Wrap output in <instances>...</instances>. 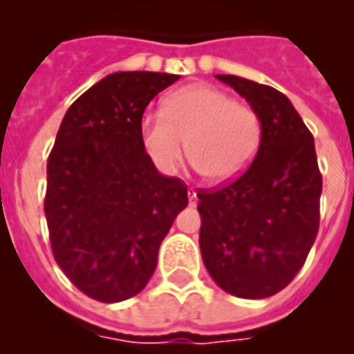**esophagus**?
I'll list each match as a JSON object with an SVG mask.
<instances>
[{
  "mask_svg": "<svg viewBox=\"0 0 354 354\" xmlns=\"http://www.w3.org/2000/svg\"><path fill=\"white\" fill-rule=\"evenodd\" d=\"M187 196H189V205H196V204H198V198H196V191H194L193 187H189Z\"/></svg>",
  "mask_w": 354,
  "mask_h": 354,
  "instance_id": "1",
  "label": "esophagus"
}]
</instances>
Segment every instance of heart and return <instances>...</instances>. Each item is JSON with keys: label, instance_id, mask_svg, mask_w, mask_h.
I'll list each match as a JSON object with an SVG mask.
<instances>
[{"label": "heart", "instance_id": "1", "mask_svg": "<svg viewBox=\"0 0 354 354\" xmlns=\"http://www.w3.org/2000/svg\"><path fill=\"white\" fill-rule=\"evenodd\" d=\"M139 141L163 174L176 172L187 149L200 174L226 183L252 163L261 143V122L252 108L235 102L226 91L189 84L169 93L161 112L145 113Z\"/></svg>", "mask_w": 354, "mask_h": 354}]
</instances>
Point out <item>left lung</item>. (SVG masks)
<instances>
[{
  "label": "left lung",
  "instance_id": "1",
  "mask_svg": "<svg viewBox=\"0 0 354 354\" xmlns=\"http://www.w3.org/2000/svg\"><path fill=\"white\" fill-rule=\"evenodd\" d=\"M257 113L261 143L239 180L200 191V252L227 294L270 297L301 270L319 226L322 174L313 133L290 99L270 86L216 75Z\"/></svg>",
  "mask_w": 354,
  "mask_h": 354
}]
</instances>
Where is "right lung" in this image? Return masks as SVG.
<instances>
[{
  "label": "right lung",
  "mask_w": 354,
  "mask_h": 354,
  "mask_svg": "<svg viewBox=\"0 0 354 354\" xmlns=\"http://www.w3.org/2000/svg\"><path fill=\"white\" fill-rule=\"evenodd\" d=\"M178 75L118 71L69 106L47 160L46 209L55 261L80 292L102 303L143 290L187 185L158 172L139 121Z\"/></svg>",
  "instance_id": "obj_1"
}]
</instances>
